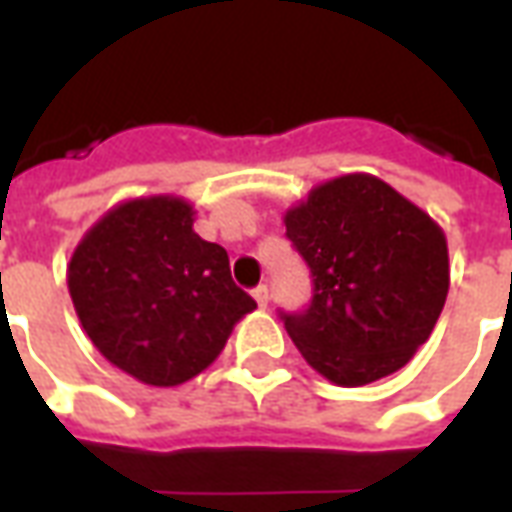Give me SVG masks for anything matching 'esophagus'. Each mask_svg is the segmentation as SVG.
Instances as JSON below:
<instances>
[{"mask_svg":"<svg viewBox=\"0 0 512 512\" xmlns=\"http://www.w3.org/2000/svg\"><path fill=\"white\" fill-rule=\"evenodd\" d=\"M252 296H255L257 307H268V285H257V288L252 290Z\"/></svg>","mask_w":512,"mask_h":512,"instance_id":"1","label":"esophagus"}]
</instances>
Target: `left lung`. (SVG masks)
<instances>
[{
	"mask_svg": "<svg viewBox=\"0 0 512 512\" xmlns=\"http://www.w3.org/2000/svg\"><path fill=\"white\" fill-rule=\"evenodd\" d=\"M285 227L312 274L310 307L279 312L301 356L337 386L397 373L447 301L450 257L439 224L359 172L315 186L285 213Z\"/></svg>",
	"mask_w": 512,
	"mask_h": 512,
	"instance_id": "obj_1",
	"label": "left lung"
}]
</instances>
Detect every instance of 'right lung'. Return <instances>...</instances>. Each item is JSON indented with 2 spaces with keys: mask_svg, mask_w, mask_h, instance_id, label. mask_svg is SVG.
I'll return each mask as SVG.
<instances>
[{
  "mask_svg": "<svg viewBox=\"0 0 512 512\" xmlns=\"http://www.w3.org/2000/svg\"><path fill=\"white\" fill-rule=\"evenodd\" d=\"M68 290L95 348L150 386L200 376L257 307L222 246L194 233V208L169 194L98 219L73 252Z\"/></svg>",
  "mask_w": 512,
  "mask_h": 512,
  "instance_id": "right-lung-1",
  "label": "right lung"
}]
</instances>
